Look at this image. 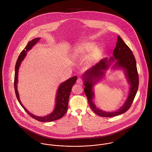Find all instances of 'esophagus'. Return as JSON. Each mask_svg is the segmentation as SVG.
<instances>
[{"label": "esophagus", "instance_id": "obj_1", "mask_svg": "<svg viewBox=\"0 0 152 152\" xmlns=\"http://www.w3.org/2000/svg\"><path fill=\"white\" fill-rule=\"evenodd\" d=\"M77 84H78L82 85L83 83V80H82L81 78H78V79L77 80Z\"/></svg>", "mask_w": 152, "mask_h": 152}]
</instances>
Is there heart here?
Masks as SVG:
<instances>
[{
    "mask_svg": "<svg viewBox=\"0 0 152 152\" xmlns=\"http://www.w3.org/2000/svg\"><path fill=\"white\" fill-rule=\"evenodd\" d=\"M95 47V43L89 41L78 43L73 48L72 57L74 59L84 58L89 53L86 60V64L92 65L96 62L102 54V50L100 47Z\"/></svg>",
    "mask_w": 152,
    "mask_h": 152,
    "instance_id": "heart-1",
    "label": "heart"
}]
</instances>
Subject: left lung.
<instances>
[{
	"mask_svg": "<svg viewBox=\"0 0 152 152\" xmlns=\"http://www.w3.org/2000/svg\"><path fill=\"white\" fill-rule=\"evenodd\" d=\"M109 67L113 70H123L130 84L129 95L124 105L118 110L112 112L100 110L93 101L94 97L93 87L105 76ZM83 78L89 105L96 114L102 117H113L126 112L130 108L138 89L139 77L136 60L131 50L119 36H118L113 56L109 60L107 58L102 59L96 65L88 69L83 74Z\"/></svg>",
	"mask_w": 152,
	"mask_h": 152,
	"instance_id": "1",
	"label": "left lung"
}]
</instances>
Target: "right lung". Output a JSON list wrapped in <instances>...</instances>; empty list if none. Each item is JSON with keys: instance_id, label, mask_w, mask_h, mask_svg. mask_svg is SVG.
Masks as SVG:
<instances>
[{"instance_id": "1", "label": "right lung", "mask_w": 152, "mask_h": 152, "mask_svg": "<svg viewBox=\"0 0 152 152\" xmlns=\"http://www.w3.org/2000/svg\"><path fill=\"white\" fill-rule=\"evenodd\" d=\"M40 40V37H37L36 39H33L30 42H29L27 44L25 48L22 51L19 55L18 59L17 60L16 64L15 65V82H14V86H15V90L16 97L20 104L21 105L22 107L26 110V112L33 118L37 120L40 122H52L57 119L61 118L65 115L67 108H68V99L69 96L70 95V92L71 89L73 86L75 84L77 80V76H74L64 82L60 84L59 87L58 88L56 96V104L55 107L53 111L44 116H36L30 112H28L26 108L23 105L21 102L18 90V72L19 67L22 63V61L26 57L27 55V53L30 50L34 45H35L37 43L39 40Z\"/></svg>"}]
</instances>
